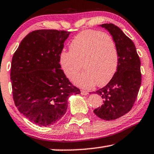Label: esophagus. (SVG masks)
I'll return each instance as SVG.
<instances>
[{
    "label": "esophagus",
    "mask_w": 154,
    "mask_h": 154,
    "mask_svg": "<svg viewBox=\"0 0 154 154\" xmlns=\"http://www.w3.org/2000/svg\"><path fill=\"white\" fill-rule=\"evenodd\" d=\"M81 94L82 95H87L89 94V91L85 90H81Z\"/></svg>",
    "instance_id": "esophagus-1"
}]
</instances>
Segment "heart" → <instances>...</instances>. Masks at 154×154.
Returning a JSON list of instances; mask_svg holds the SVG:
<instances>
[{"mask_svg": "<svg viewBox=\"0 0 154 154\" xmlns=\"http://www.w3.org/2000/svg\"><path fill=\"white\" fill-rule=\"evenodd\" d=\"M70 51L60 54V63L68 78H73L83 64L84 70L73 79L74 83L85 89L97 84L104 86L116 72L118 50L109 35L100 31L87 30L79 32L72 40Z\"/></svg>", "mask_w": 154, "mask_h": 154, "instance_id": "heart-1", "label": "heart"}]
</instances>
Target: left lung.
<instances>
[{"instance_id": "1", "label": "left lung", "mask_w": 154, "mask_h": 154, "mask_svg": "<svg viewBox=\"0 0 154 154\" xmlns=\"http://www.w3.org/2000/svg\"><path fill=\"white\" fill-rule=\"evenodd\" d=\"M107 30L118 50L116 72L106 86L96 91L104 104L94 113L104 120H114L124 116L134 106L141 84V61L131 39L112 23L100 25Z\"/></svg>"}]
</instances>
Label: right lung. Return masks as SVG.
Segmentation results:
<instances>
[{
    "label": "right lung",
    "instance_id": "right-lung-1",
    "mask_svg": "<svg viewBox=\"0 0 154 154\" xmlns=\"http://www.w3.org/2000/svg\"><path fill=\"white\" fill-rule=\"evenodd\" d=\"M69 34L65 30L32 31L13 54L11 80L15 105L40 126L57 122L67 111L68 97L80 93L60 64V54Z\"/></svg>",
    "mask_w": 154,
    "mask_h": 154
}]
</instances>
